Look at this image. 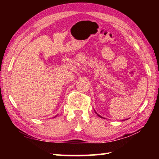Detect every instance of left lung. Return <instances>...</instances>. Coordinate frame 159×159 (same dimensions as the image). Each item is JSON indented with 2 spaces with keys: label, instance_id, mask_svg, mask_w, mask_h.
<instances>
[{
  "label": "left lung",
  "instance_id": "left-lung-1",
  "mask_svg": "<svg viewBox=\"0 0 159 159\" xmlns=\"http://www.w3.org/2000/svg\"><path fill=\"white\" fill-rule=\"evenodd\" d=\"M95 113H96V114H98V113H97L96 111H95ZM98 116H99V117H100V118H103V117H102V116H100V115H99V114H98Z\"/></svg>",
  "mask_w": 159,
  "mask_h": 159
}]
</instances>
